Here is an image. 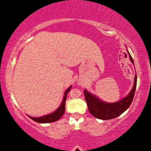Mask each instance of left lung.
Instances as JSON below:
<instances>
[{
  "label": "left lung",
  "mask_w": 151,
  "mask_h": 151,
  "mask_svg": "<svg viewBox=\"0 0 151 151\" xmlns=\"http://www.w3.org/2000/svg\"><path fill=\"white\" fill-rule=\"evenodd\" d=\"M129 55L131 62L134 65L132 57L131 56L129 52ZM136 84L137 76L136 74L134 79V84H133L132 90L130 91L128 96H126L125 98L122 99L120 101L115 102V103H107V102L101 101L96 96H93V94L90 93L86 90H84V96H85L88 109H89L90 114L93 116L102 119V120H109V119H114V118H116L120 116L129 109V107L132 103L133 97H134L135 91L136 89Z\"/></svg>",
  "instance_id": "obj_1"
}]
</instances>
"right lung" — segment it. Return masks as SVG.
<instances>
[{
	"label": "right lung",
	"mask_w": 151,
	"mask_h": 151,
	"mask_svg": "<svg viewBox=\"0 0 151 151\" xmlns=\"http://www.w3.org/2000/svg\"><path fill=\"white\" fill-rule=\"evenodd\" d=\"M71 89H72V86H70L68 89L66 90L65 92V96H64L63 100H62L61 105L60 106V107H59V108L57 109L55 112H53V113L52 114H47V115L43 116H41V117H37V118L31 117V116H29V117H30L32 120L36 121V122L37 123H42V124L55 122V121L59 120V119L63 116L64 113H65V101H66V99H67V93H68L69 91H70Z\"/></svg>",
	"instance_id": "add662e5"
}]
</instances>
